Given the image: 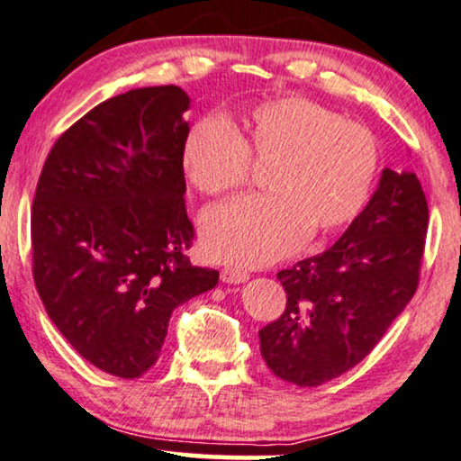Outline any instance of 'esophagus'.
<instances>
[{"mask_svg":"<svg viewBox=\"0 0 461 461\" xmlns=\"http://www.w3.org/2000/svg\"><path fill=\"white\" fill-rule=\"evenodd\" d=\"M221 280L227 282V285H240V282L249 280V274L238 267H225L221 269Z\"/></svg>","mask_w":461,"mask_h":461,"instance_id":"1","label":"esophagus"}]
</instances>
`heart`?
Wrapping results in <instances>:
<instances>
[{"label": "heart", "instance_id": "b5f03b06", "mask_svg": "<svg viewBox=\"0 0 461 461\" xmlns=\"http://www.w3.org/2000/svg\"><path fill=\"white\" fill-rule=\"evenodd\" d=\"M240 134L225 118L200 120L183 143V167L204 195L247 185L250 156L272 162L267 194L247 195L202 219L212 257L263 266L286 257L312 231L327 236L363 211L379 173V145L369 128L303 96L257 103Z\"/></svg>", "mask_w": 461, "mask_h": 461}]
</instances>
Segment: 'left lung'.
<instances>
[{"label":"left lung","instance_id":"1","mask_svg":"<svg viewBox=\"0 0 461 461\" xmlns=\"http://www.w3.org/2000/svg\"><path fill=\"white\" fill-rule=\"evenodd\" d=\"M428 219L420 179L385 168L333 247L278 272L286 308L259 330L267 369L314 388L369 356L420 285Z\"/></svg>","mask_w":461,"mask_h":461}]
</instances>
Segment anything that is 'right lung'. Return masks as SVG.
Here are the masks:
<instances>
[{
  "mask_svg": "<svg viewBox=\"0 0 461 461\" xmlns=\"http://www.w3.org/2000/svg\"><path fill=\"white\" fill-rule=\"evenodd\" d=\"M179 86L128 90L57 139L31 208L33 280L50 321L96 369L122 379L156 365L176 305L219 272L189 261Z\"/></svg>",
  "mask_w": 461,
  "mask_h": 461,
  "instance_id": "obj_1",
  "label": "right lung"
}]
</instances>
